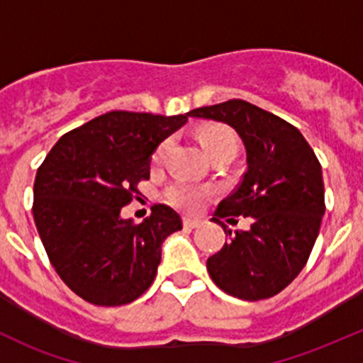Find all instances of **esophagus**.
<instances>
[{"label":"esophagus","mask_w":363,"mask_h":363,"mask_svg":"<svg viewBox=\"0 0 363 363\" xmlns=\"http://www.w3.org/2000/svg\"><path fill=\"white\" fill-rule=\"evenodd\" d=\"M202 219L200 218H184V226L186 228H199L202 226Z\"/></svg>","instance_id":"obj_1"}]
</instances>
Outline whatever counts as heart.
I'll return each mask as SVG.
<instances>
[{"label": "heart", "mask_w": 363, "mask_h": 363, "mask_svg": "<svg viewBox=\"0 0 363 363\" xmlns=\"http://www.w3.org/2000/svg\"><path fill=\"white\" fill-rule=\"evenodd\" d=\"M199 138L211 158L225 155V152H232V155L237 152L235 133H233L228 126H223V124H211V126H205L203 130H200ZM168 147H170V140H164L163 144H160L158 149L155 151V155H152V161H155V163L161 161ZM208 193H211V189L205 188V186H196L191 184V182L177 181L164 189V199H167L168 203L181 208V211H196V208H200V205L205 202Z\"/></svg>", "instance_id": "1"}]
</instances>
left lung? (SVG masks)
<instances>
[{
    "mask_svg": "<svg viewBox=\"0 0 363 363\" xmlns=\"http://www.w3.org/2000/svg\"><path fill=\"white\" fill-rule=\"evenodd\" d=\"M225 123L246 147L247 170L235 191L221 200L214 223L225 228L235 216L251 218V228L225 242L207 259L216 286L242 300L277 295L303 269L325 214L321 164L295 126L244 100L189 112Z\"/></svg>",
    "mask_w": 363,
    "mask_h": 363,
    "instance_id": "obj_1",
    "label": "left lung"
}]
</instances>
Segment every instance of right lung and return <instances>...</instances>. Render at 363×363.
<instances>
[{
	"label": "right lung",
	"mask_w": 363,
	"mask_h": 363,
	"mask_svg": "<svg viewBox=\"0 0 363 363\" xmlns=\"http://www.w3.org/2000/svg\"><path fill=\"white\" fill-rule=\"evenodd\" d=\"M188 113L113 111L68 131L35 179L33 216L57 276L94 306H123L155 281L161 244L182 228L174 208L158 203L140 225L121 218L151 175V155Z\"/></svg>",
	"instance_id": "obj_1"
}]
</instances>
